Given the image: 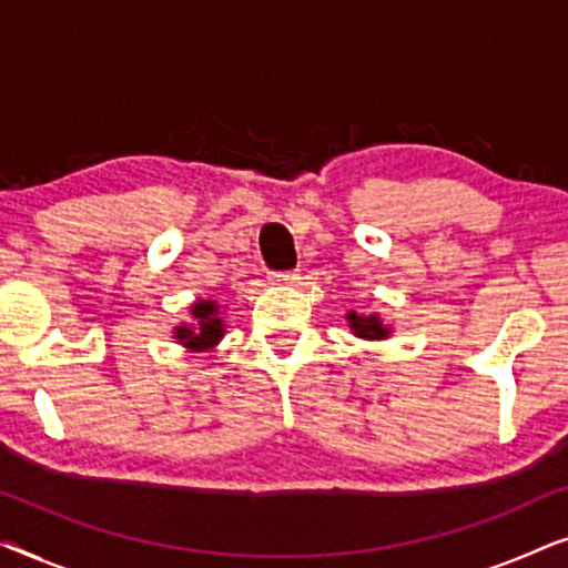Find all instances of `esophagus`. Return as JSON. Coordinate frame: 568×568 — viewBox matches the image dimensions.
<instances>
[{"instance_id": "obj_1", "label": "esophagus", "mask_w": 568, "mask_h": 568, "mask_svg": "<svg viewBox=\"0 0 568 568\" xmlns=\"http://www.w3.org/2000/svg\"><path fill=\"white\" fill-rule=\"evenodd\" d=\"M300 278V268H290V271H271V282L276 284H294Z\"/></svg>"}]
</instances>
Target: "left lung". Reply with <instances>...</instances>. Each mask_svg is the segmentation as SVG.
<instances>
[{
	"label": "left lung",
	"mask_w": 568,
	"mask_h": 568,
	"mask_svg": "<svg viewBox=\"0 0 568 568\" xmlns=\"http://www.w3.org/2000/svg\"><path fill=\"white\" fill-rule=\"evenodd\" d=\"M348 323H352V328H354L356 336H364V338H383V336H387V328H383V323H379L375 315L362 317V315H356V313H348Z\"/></svg>",
	"instance_id": "left-lung-1"
}]
</instances>
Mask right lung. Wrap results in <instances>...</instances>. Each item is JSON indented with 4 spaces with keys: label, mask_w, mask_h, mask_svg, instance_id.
I'll return each mask as SVG.
<instances>
[{
    "label": "right lung",
    "mask_w": 568,
    "mask_h": 568,
    "mask_svg": "<svg viewBox=\"0 0 568 568\" xmlns=\"http://www.w3.org/2000/svg\"><path fill=\"white\" fill-rule=\"evenodd\" d=\"M193 325H181V328L175 331V338H181L183 346L189 348H209L214 346L216 341L224 336V328H222V317L216 313V305L214 302H196L193 305Z\"/></svg>",
    "instance_id": "obj_1"
}]
</instances>
